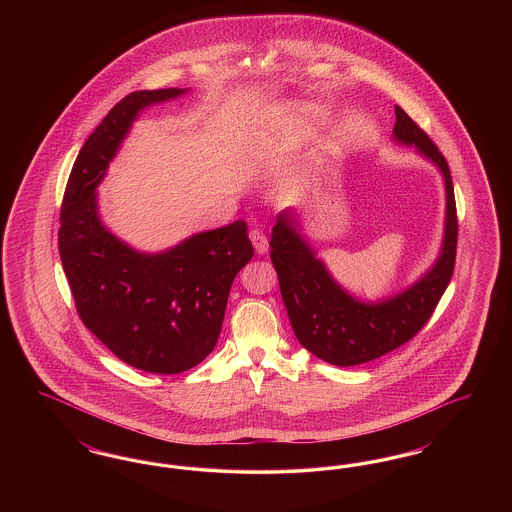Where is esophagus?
Segmentation results:
<instances>
[{
  "mask_svg": "<svg viewBox=\"0 0 512 512\" xmlns=\"http://www.w3.org/2000/svg\"><path fill=\"white\" fill-rule=\"evenodd\" d=\"M249 240H251V244L255 247V251L259 253V255H265L268 251V240L267 236L261 232V230H251L249 232Z\"/></svg>",
  "mask_w": 512,
  "mask_h": 512,
  "instance_id": "obj_1",
  "label": "esophagus"
}]
</instances>
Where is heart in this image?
Listing matches in <instances>:
<instances>
[{
  "label": "heart",
  "mask_w": 512,
  "mask_h": 512,
  "mask_svg": "<svg viewBox=\"0 0 512 512\" xmlns=\"http://www.w3.org/2000/svg\"><path fill=\"white\" fill-rule=\"evenodd\" d=\"M297 115H299L301 119H313V115H315V113H313L311 109H305V107H303V109H299V113H297Z\"/></svg>",
  "instance_id": "b5f03b06"
}]
</instances>
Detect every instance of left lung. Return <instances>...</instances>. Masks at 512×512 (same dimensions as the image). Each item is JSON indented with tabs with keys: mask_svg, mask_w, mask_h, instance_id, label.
Listing matches in <instances>:
<instances>
[{
	"mask_svg": "<svg viewBox=\"0 0 512 512\" xmlns=\"http://www.w3.org/2000/svg\"><path fill=\"white\" fill-rule=\"evenodd\" d=\"M393 142L416 147L443 176L445 222L438 257L411 286L366 301L347 292L301 234L293 207L278 213L270 234V259L292 322L293 334L315 357L336 366L363 365L407 343L432 317L449 286L457 255V207L445 157L416 122L395 107Z\"/></svg>",
	"mask_w": 512,
	"mask_h": 512,
	"instance_id": "left-lung-1",
	"label": "left lung"
}]
</instances>
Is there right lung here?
<instances>
[{
  "label": "right lung",
  "instance_id": "obj_1",
  "mask_svg": "<svg viewBox=\"0 0 512 512\" xmlns=\"http://www.w3.org/2000/svg\"><path fill=\"white\" fill-rule=\"evenodd\" d=\"M188 92L140 90L119 101L80 149L59 220V255L84 326L122 363L155 374L190 370L215 349L232 282L253 257L244 220L147 253L99 215V184L132 124Z\"/></svg>",
  "mask_w": 512,
  "mask_h": 512
}]
</instances>
